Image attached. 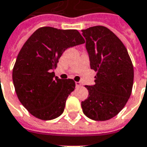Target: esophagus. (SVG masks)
Here are the masks:
<instances>
[{
    "label": "esophagus",
    "mask_w": 147,
    "mask_h": 147,
    "mask_svg": "<svg viewBox=\"0 0 147 147\" xmlns=\"http://www.w3.org/2000/svg\"><path fill=\"white\" fill-rule=\"evenodd\" d=\"M75 86H76V88H79L82 86V83L80 82H75Z\"/></svg>",
    "instance_id": "34e87169"
}]
</instances>
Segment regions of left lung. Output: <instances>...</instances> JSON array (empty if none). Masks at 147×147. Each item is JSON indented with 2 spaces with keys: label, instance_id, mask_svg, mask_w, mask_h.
Returning a JSON list of instances; mask_svg holds the SVG:
<instances>
[{
  "label": "left lung",
  "instance_id": "8db88e82",
  "mask_svg": "<svg viewBox=\"0 0 147 147\" xmlns=\"http://www.w3.org/2000/svg\"><path fill=\"white\" fill-rule=\"evenodd\" d=\"M82 32L90 67L97 72L93 85L85 86L88 97L81 103L82 111L91 119L105 121L117 115L130 97L133 64L124 45L109 28L94 26Z\"/></svg>",
  "mask_w": 147,
  "mask_h": 147
}]
</instances>
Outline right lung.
Masks as SVG:
<instances>
[{
    "mask_svg": "<svg viewBox=\"0 0 147 147\" xmlns=\"http://www.w3.org/2000/svg\"><path fill=\"white\" fill-rule=\"evenodd\" d=\"M84 42L77 30L43 27L24 43L17 56L12 78L21 104L34 117L51 120L62 115L75 82L73 79H60L52 70L66 49Z\"/></svg>",
    "mask_w": 147,
    "mask_h": 147,
    "instance_id": "add662e5",
    "label": "right lung"
}]
</instances>
